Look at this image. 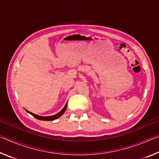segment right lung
<instances>
[{"label": "right lung", "mask_w": 159, "mask_h": 159, "mask_svg": "<svg viewBox=\"0 0 159 159\" xmlns=\"http://www.w3.org/2000/svg\"><path fill=\"white\" fill-rule=\"evenodd\" d=\"M66 107H67V102H66V104H65V106H64V108L61 109L60 112L57 113V114L53 115V116H39V115L33 114V113L30 112L29 111H28V110H26V109H25V110H26V112H28L29 114H31L34 118H36L39 120H54L57 119V118H60L61 116L62 115L64 112H65L66 109Z\"/></svg>", "instance_id": "add662e5"}]
</instances>
